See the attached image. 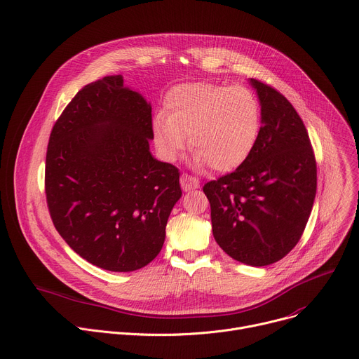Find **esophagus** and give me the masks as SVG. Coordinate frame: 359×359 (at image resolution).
<instances>
[{"instance_id":"obj_1","label":"esophagus","mask_w":359,"mask_h":359,"mask_svg":"<svg viewBox=\"0 0 359 359\" xmlns=\"http://www.w3.org/2000/svg\"><path fill=\"white\" fill-rule=\"evenodd\" d=\"M180 184H182V189L184 191H189V190H193V189H198L201 183L196 177H193V176L184 173V175L180 176Z\"/></svg>"}]
</instances>
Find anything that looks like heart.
<instances>
[{"label":"heart","instance_id":"heart-1","mask_svg":"<svg viewBox=\"0 0 359 359\" xmlns=\"http://www.w3.org/2000/svg\"><path fill=\"white\" fill-rule=\"evenodd\" d=\"M262 132V107L245 86L186 83L165 97V114L156 116L153 137L163 158L176 160L189 144L198 168L216 172L241 168Z\"/></svg>","mask_w":359,"mask_h":359}]
</instances>
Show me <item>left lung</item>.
Returning a JSON list of instances; mask_svg holds the SVG:
<instances>
[{"label": "left lung", "instance_id": "8db88e82", "mask_svg": "<svg viewBox=\"0 0 359 359\" xmlns=\"http://www.w3.org/2000/svg\"><path fill=\"white\" fill-rule=\"evenodd\" d=\"M262 107V132L250 157L235 172L210 180L217 245L242 264L266 266L299 242L316 193V160L306 127L272 86L250 79Z\"/></svg>", "mask_w": 359, "mask_h": 359}]
</instances>
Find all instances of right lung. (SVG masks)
<instances>
[{"instance_id": "right-lung-1", "label": "right lung", "mask_w": 359, "mask_h": 359, "mask_svg": "<svg viewBox=\"0 0 359 359\" xmlns=\"http://www.w3.org/2000/svg\"><path fill=\"white\" fill-rule=\"evenodd\" d=\"M151 107L107 76L84 86L53 126L46 199L57 232L87 262L132 272L161 250L180 172L149 151Z\"/></svg>"}]
</instances>
